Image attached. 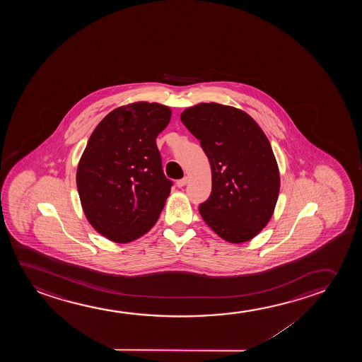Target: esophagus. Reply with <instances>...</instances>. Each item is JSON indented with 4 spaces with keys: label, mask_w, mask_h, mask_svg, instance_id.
Returning <instances> with one entry per match:
<instances>
[{
    "label": "esophagus",
    "mask_w": 362,
    "mask_h": 362,
    "mask_svg": "<svg viewBox=\"0 0 362 362\" xmlns=\"http://www.w3.org/2000/svg\"><path fill=\"white\" fill-rule=\"evenodd\" d=\"M188 183V177H184L183 179H179L178 182H177V187L178 188H183L184 185H187Z\"/></svg>",
    "instance_id": "obj_1"
}]
</instances>
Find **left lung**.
<instances>
[{
	"label": "left lung",
	"instance_id": "obj_1",
	"mask_svg": "<svg viewBox=\"0 0 362 362\" xmlns=\"http://www.w3.org/2000/svg\"><path fill=\"white\" fill-rule=\"evenodd\" d=\"M211 165L213 188L199 211L209 228L231 243L255 238L274 211L279 170L257 122L233 106L195 105L180 115Z\"/></svg>",
	"mask_w": 362,
	"mask_h": 362
}]
</instances>
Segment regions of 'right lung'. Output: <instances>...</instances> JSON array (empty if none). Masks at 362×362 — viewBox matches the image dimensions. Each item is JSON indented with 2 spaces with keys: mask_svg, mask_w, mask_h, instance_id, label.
<instances>
[{
  "mask_svg": "<svg viewBox=\"0 0 362 362\" xmlns=\"http://www.w3.org/2000/svg\"><path fill=\"white\" fill-rule=\"evenodd\" d=\"M172 111L134 103L111 111L90 136L76 170L85 216L105 238L126 243L148 233L173 182L165 178L156 139Z\"/></svg>",
  "mask_w": 362,
  "mask_h": 362,
  "instance_id": "add662e5",
  "label": "right lung"
}]
</instances>
